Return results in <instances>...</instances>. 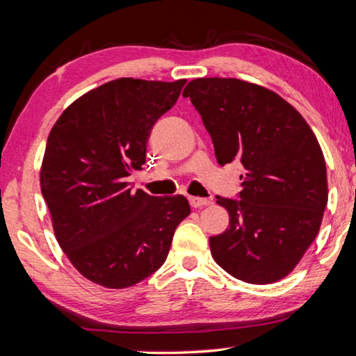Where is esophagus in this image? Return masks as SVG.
I'll return each instance as SVG.
<instances>
[{"instance_id":"esophagus-1","label":"esophagus","mask_w":356,"mask_h":356,"mask_svg":"<svg viewBox=\"0 0 356 356\" xmlns=\"http://www.w3.org/2000/svg\"><path fill=\"white\" fill-rule=\"evenodd\" d=\"M188 201H190V206L193 209H201V207L209 206L210 204V201L206 200V197H188Z\"/></svg>"}]
</instances>
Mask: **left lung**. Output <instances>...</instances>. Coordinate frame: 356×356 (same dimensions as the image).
Returning <instances> with one entry per match:
<instances>
[{
    "label": "left lung",
    "instance_id": "left-lung-1",
    "mask_svg": "<svg viewBox=\"0 0 356 356\" xmlns=\"http://www.w3.org/2000/svg\"><path fill=\"white\" fill-rule=\"evenodd\" d=\"M184 97L201 114L218 163L238 160L245 170L238 201L216 197L229 227L209 240L215 262L250 284L286 278L314 242L328 202L314 131L281 95L238 78H196Z\"/></svg>",
    "mask_w": 356,
    "mask_h": 356
}]
</instances>
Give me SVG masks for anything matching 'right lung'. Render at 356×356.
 <instances>
[{
  "instance_id": "right-lung-1",
  "label": "right lung",
  "mask_w": 356,
  "mask_h": 356,
  "mask_svg": "<svg viewBox=\"0 0 356 356\" xmlns=\"http://www.w3.org/2000/svg\"><path fill=\"white\" fill-rule=\"evenodd\" d=\"M186 80L118 78L78 97L48 135L40 188L61 250L84 278L125 289L166 261L182 195L131 191L127 177L146 163L156 119L176 104Z\"/></svg>"
}]
</instances>
